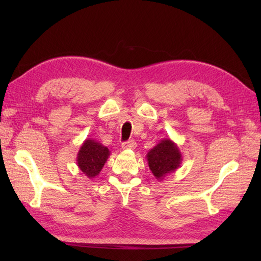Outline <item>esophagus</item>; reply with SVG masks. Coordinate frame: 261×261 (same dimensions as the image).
Instances as JSON below:
<instances>
[{"mask_svg":"<svg viewBox=\"0 0 261 261\" xmlns=\"http://www.w3.org/2000/svg\"><path fill=\"white\" fill-rule=\"evenodd\" d=\"M137 147V142L135 140H127L125 142L122 143V149H131V150H134Z\"/></svg>","mask_w":261,"mask_h":261,"instance_id":"esophagus-1","label":"esophagus"}]
</instances>
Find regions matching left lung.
<instances>
[{"label":"left lung","instance_id":"obj_1","mask_svg":"<svg viewBox=\"0 0 261 261\" xmlns=\"http://www.w3.org/2000/svg\"><path fill=\"white\" fill-rule=\"evenodd\" d=\"M146 158L149 169L158 180H163L166 176L176 171L182 162L178 146L169 138L160 140L148 151Z\"/></svg>","mask_w":261,"mask_h":261}]
</instances>
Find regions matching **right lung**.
Segmentation results:
<instances>
[{
    "mask_svg": "<svg viewBox=\"0 0 261 261\" xmlns=\"http://www.w3.org/2000/svg\"><path fill=\"white\" fill-rule=\"evenodd\" d=\"M111 151L108 147L98 141L88 138L80 148L77 153V166L88 178H95L101 173L103 166L107 163Z\"/></svg>",
    "mask_w": 261,
    "mask_h": 261,
    "instance_id": "obj_1",
    "label": "right lung"
}]
</instances>
